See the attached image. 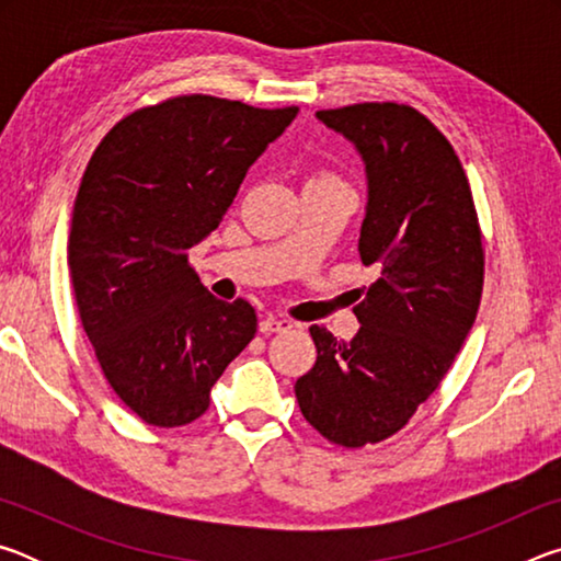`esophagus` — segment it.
<instances>
[{"label":"esophagus","instance_id":"1","mask_svg":"<svg viewBox=\"0 0 561 561\" xmlns=\"http://www.w3.org/2000/svg\"><path fill=\"white\" fill-rule=\"evenodd\" d=\"M294 329V321L282 319V317H264L260 321V331L262 334H282V331Z\"/></svg>","mask_w":561,"mask_h":561}]
</instances>
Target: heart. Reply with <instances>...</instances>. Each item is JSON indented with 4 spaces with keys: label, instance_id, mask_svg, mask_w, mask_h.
<instances>
[{
    "label": "heart",
    "instance_id": "obj_1",
    "mask_svg": "<svg viewBox=\"0 0 561 561\" xmlns=\"http://www.w3.org/2000/svg\"><path fill=\"white\" fill-rule=\"evenodd\" d=\"M324 178H334V175H331V173H319L314 180H324Z\"/></svg>",
    "mask_w": 561,
    "mask_h": 561
}]
</instances>
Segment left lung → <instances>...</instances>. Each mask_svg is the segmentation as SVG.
Returning a JSON list of instances; mask_svg holds the SVG:
<instances>
[{"label": "left lung", "instance_id": "8db88e82", "mask_svg": "<svg viewBox=\"0 0 561 561\" xmlns=\"http://www.w3.org/2000/svg\"><path fill=\"white\" fill-rule=\"evenodd\" d=\"M364 158L360 262L381 277L354 307L344 344L309 327L317 364L294 393L311 428L341 448L391 438L448 374L478 317L485 250L468 175L450 140L405 103L317 111Z\"/></svg>", "mask_w": 561, "mask_h": 561}]
</instances>
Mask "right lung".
<instances>
[{
	"instance_id": "add662e5",
	"label": "right lung",
	"mask_w": 561,
	"mask_h": 561,
	"mask_svg": "<svg viewBox=\"0 0 561 561\" xmlns=\"http://www.w3.org/2000/svg\"><path fill=\"white\" fill-rule=\"evenodd\" d=\"M297 111L173 96L121 118L83 170L69 232L76 307L106 381L148 425L197 421L257 334L252 304L213 297L187 252Z\"/></svg>"
}]
</instances>
